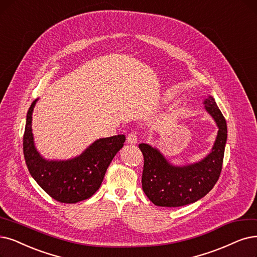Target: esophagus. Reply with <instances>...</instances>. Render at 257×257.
<instances>
[{"instance_id":"esophagus-1","label":"esophagus","mask_w":257,"mask_h":257,"mask_svg":"<svg viewBox=\"0 0 257 257\" xmlns=\"http://www.w3.org/2000/svg\"><path fill=\"white\" fill-rule=\"evenodd\" d=\"M126 140H127V143H130V145H135V143H137V141H138L137 133L136 132L128 133V135L126 137Z\"/></svg>"}]
</instances>
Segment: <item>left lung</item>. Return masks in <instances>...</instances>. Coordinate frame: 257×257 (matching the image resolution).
Here are the masks:
<instances>
[{
    "mask_svg": "<svg viewBox=\"0 0 257 257\" xmlns=\"http://www.w3.org/2000/svg\"><path fill=\"white\" fill-rule=\"evenodd\" d=\"M204 104L217 123L218 134L212 152L200 162L183 168L173 167L156 149L146 143L139 145L145 160L142 189L156 206L175 208L197 201L213 189L220 176L227 142V122L211 96Z\"/></svg>",
    "mask_w": 257,
    "mask_h": 257,
    "instance_id": "1",
    "label": "left lung"
}]
</instances>
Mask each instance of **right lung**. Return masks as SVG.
Segmentation results:
<instances>
[{"label":"right lung","mask_w":257,"mask_h":257,"mask_svg":"<svg viewBox=\"0 0 257 257\" xmlns=\"http://www.w3.org/2000/svg\"><path fill=\"white\" fill-rule=\"evenodd\" d=\"M30 105L23 136V153L30 175L51 198L62 203L85 200L98 191L110 161L125 141L124 135L95 141L82 155L67 161H46L39 155L32 133Z\"/></svg>","instance_id":"obj_1"}]
</instances>
